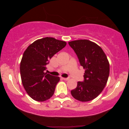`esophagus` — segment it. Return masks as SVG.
Instances as JSON below:
<instances>
[{
	"label": "esophagus",
	"mask_w": 129,
	"mask_h": 129,
	"mask_svg": "<svg viewBox=\"0 0 129 129\" xmlns=\"http://www.w3.org/2000/svg\"><path fill=\"white\" fill-rule=\"evenodd\" d=\"M62 79L64 80V81H68V80H69V78H62Z\"/></svg>",
	"instance_id": "34e87169"
}]
</instances>
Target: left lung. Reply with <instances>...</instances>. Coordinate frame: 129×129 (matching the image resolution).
<instances>
[{"label":"left lung","instance_id":"8db88e82","mask_svg":"<svg viewBox=\"0 0 129 129\" xmlns=\"http://www.w3.org/2000/svg\"><path fill=\"white\" fill-rule=\"evenodd\" d=\"M69 44L85 70L84 82H78L76 88L71 91V94L81 102L94 100L107 82L110 64L107 56L100 46L89 40H76L69 42Z\"/></svg>","mask_w":129,"mask_h":129}]
</instances>
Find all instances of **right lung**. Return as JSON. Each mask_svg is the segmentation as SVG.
<instances>
[{"mask_svg":"<svg viewBox=\"0 0 129 129\" xmlns=\"http://www.w3.org/2000/svg\"><path fill=\"white\" fill-rule=\"evenodd\" d=\"M66 44L65 41L47 37L36 40L23 53L20 65L22 82L34 100L45 101L54 94L60 78L47 74L44 70L48 60Z\"/></svg>","mask_w":129,"mask_h":129,"instance_id":"right-lung-1","label":"right lung"}]
</instances>
